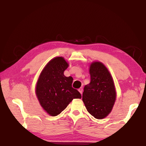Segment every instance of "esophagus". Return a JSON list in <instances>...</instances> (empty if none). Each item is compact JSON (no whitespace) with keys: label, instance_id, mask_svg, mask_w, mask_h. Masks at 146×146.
Wrapping results in <instances>:
<instances>
[{"label":"esophagus","instance_id":"esophagus-1","mask_svg":"<svg viewBox=\"0 0 146 146\" xmlns=\"http://www.w3.org/2000/svg\"><path fill=\"white\" fill-rule=\"evenodd\" d=\"M78 91H79V92H80V94H81V95H82V91H83V89H82V88H79L78 89Z\"/></svg>","mask_w":146,"mask_h":146}]
</instances>
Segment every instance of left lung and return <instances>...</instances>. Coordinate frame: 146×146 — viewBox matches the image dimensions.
Returning a JSON list of instances; mask_svg holds the SVG:
<instances>
[{
	"label": "left lung",
	"mask_w": 146,
	"mask_h": 146,
	"mask_svg": "<svg viewBox=\"0 0 146 146\" xmlns=\"http://www.w3.org/2000/svg\"><path fill=\"white\" fill-rule=\"evenodd\" d=\"M89 71L91 81L84 88L82 100L91 115L97 119H103L111 111L117 98L114 81L101 62H91Z\"/></svg>",
	"instance_id": "obj_1"
}]
</instances>
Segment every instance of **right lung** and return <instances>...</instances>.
<instances>
[{
  "label": "right lung",
  "instance_id": "1",
  "mask_svg": "<svg viewBox=\"0 0 146 146\" xmlns=\"http://www.w3.org/2000/svg\"><path fill=\"white\" fill-rule=\"evenodd\" d=\"M69 64L62 56L49 62L39 75L35 94L43 110L52 117L64 111L74 98H81L78 91L72 88L73 78L64 72Z\"/></svg>",
  "mask_w": 146,
  "mask_h": 146
}]
</instances>
